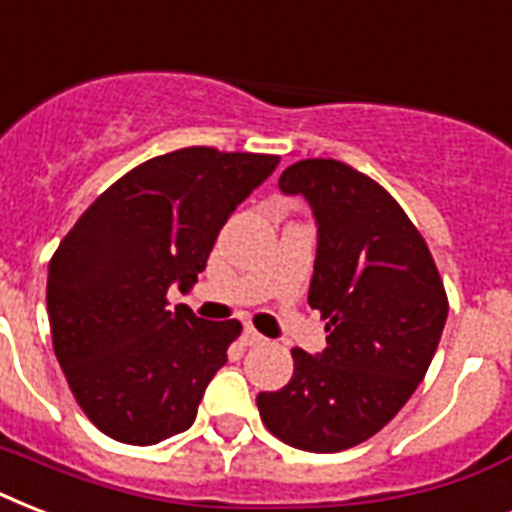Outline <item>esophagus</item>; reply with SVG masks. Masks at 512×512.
Segmentation results:
<instances>
[{"label": "esophagus", "mask_w": 512, "mask_h": 512, "mask_svg": "<svg viewBox=\"0 0 512 512\" xmlns=\"http://www.w3.org/2000/svg\"><path fill=\"white\" fill-rule=\"evenodd\" d=\"M241 340H244V345H263L265 342V337L260 335V332H257L255 327H244V335H241Z\"/></svg>", "instance_id": "esophagus-1"}]
</instances>
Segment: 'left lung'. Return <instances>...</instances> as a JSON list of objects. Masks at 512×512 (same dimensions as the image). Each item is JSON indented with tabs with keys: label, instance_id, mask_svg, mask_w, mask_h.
Listing matches in <instances>:
<instances>
[{
	"label": "left lung",
	"instance_id": "obj_1",
	"mask_svg": "<svg viewBox=\"0 0 512 512\" xmlns=\"http://www.w3.org/2000/svg\"><path fill=\"white\" fill-rule=\"evenodd\" d=\"M279 188L305 196L319 225L308 305L327 348L292 350L295 374L260 393L265 428L284 444L332 454L382 430L428 372L449 300L428 244L380 183L337 159H303Z\"/></svg>",
	"mask_w": 512,
	"mask_h": 512
}]
</instances>
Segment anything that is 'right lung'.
<instances>
[{"instance_id":"obj_1","label":"right lung","mask_w":512,"mask_h":512,"mask_svg":"<svg viewBox=\"0 0 512 512\" xmlns=\"http://www.w3.org/2000/svg\"><path fill=\"white\" fill-rule=\"evenodd\" d=\"M279 156L193 146L138 164L92 201L47 271L52 348L92 425L159 444L193 425L241 324L199 319L167 292L196 284L231 212Z\"/></svg>"}]
</instances>
